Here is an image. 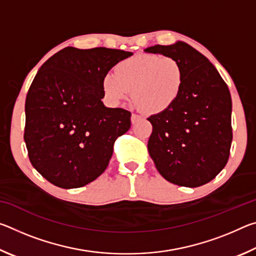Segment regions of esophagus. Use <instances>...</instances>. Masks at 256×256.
Listing matches in <instances>:
<instances>
[{
    "label": "esophagus",
    "mask_w": 256,
    "mask_h": 256,
    "mask_svg": "<svg viewBox=\"0 0 256 256\" xmlns=\"http://www.w3.org/2000/svg\"><path fill=\"white\" fill-rule=\"evenodd\" d=\"M138 120H140V116H138V115H136V114H132V115H131L132 123H136Z\"/></svg>",
    "instance_id": "1"
}]
</instances>
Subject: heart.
Instances as JSON below:
<instances>
[{
  "instance_id": "obj_1",
  "label": "heart",
  "mask_w": 256,
  "mask_h": 256,
  "mask_svg": "<svg viewBox=\"0 0 256 256\" xmlns=\"http://www.w3.org/2000/svg\"><path fill=\"white\" fill-rule=\"evenodd\" d=\"M182 64L167 56L141 54L125 58L102 80L104 97L118 106L132 92V102L144 114L157 115L175 105L183 94Z\"/></svg>"
}]
</instances>
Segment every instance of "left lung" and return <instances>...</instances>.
<instances>
[{"label": "left lung", "mask_w": 256, "mask_h": 256, "mask_svg": "<svg viewBox=\"0 0 256 256\" xmlns=\"http://www.w3.org/2000/svg\"><path fill=\"white\" fill-rule=\"evenodd\" d=\"M146 53L175 58L185 73L183 94L170 110L150 116V157L164 180L198 188L224 170L232 140V97L204 55L184 42L154 45Z\"/></svg>", "instance_id": "1"}]
</instances>
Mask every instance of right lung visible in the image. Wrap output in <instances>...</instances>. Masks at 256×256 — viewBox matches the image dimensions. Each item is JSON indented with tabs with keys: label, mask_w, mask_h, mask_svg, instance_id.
<instances>
[{
	"label": "right lung",
	"mask_w": 256,
	"mask_h": 256,
	"mask_svg": "<svg viewBox=\"0 0 256 256\" xmlns=\"http://www.w3.org/2000/svg\"><path fill=\"white\" fill-rule=\"evenodd\" d=\"M133 55L96 47H66L42 64L26 98L24 138L29 160L50 183L76 188L100 176L131 112L104 105L102 80Z\"/></svg>",
	"instance_id": "right-lung-1"
}]
</instances>
